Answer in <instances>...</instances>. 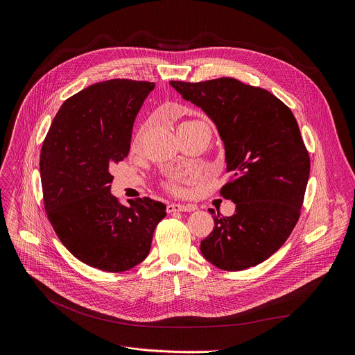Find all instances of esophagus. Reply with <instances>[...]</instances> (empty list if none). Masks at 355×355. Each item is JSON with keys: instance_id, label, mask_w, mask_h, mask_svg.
Instances as JSON below:
<instances>
[{"instance_id": "obj_1", "label": "esophagus", "mask_w": 355, "mask_h": 355, "mask_svg": "<svg viewBox=\"0 0 355 355\" xmlns=\"http://www.w3.org/2000/svg\"><path fill=\"white\" fill-rule=\"evenodd\" d=\"M196 207L194 205H182V204H168L167 205V212L173 214V212H188V211H194Z\"/></svg>"}]
</instances>
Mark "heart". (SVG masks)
<instances>
[{
	"label": "heart",
	"instance_id": "1",
	"mask_svg": "<svg viewBox=\"0 0 355 355\" xmlns=\"http://www.w3.org/2000/svg\"><path fill=\"white\" fill-rule=\"evenodd\" d=\"M141 136H143V130L137 135L135 144H139V141H140ZM170 189H171L173 192H182V185H181L178 181H174V182H171V184H170Z\"/></svg>",
	"mask_w": 355,
	"mask_h": 355
}]
</instances>
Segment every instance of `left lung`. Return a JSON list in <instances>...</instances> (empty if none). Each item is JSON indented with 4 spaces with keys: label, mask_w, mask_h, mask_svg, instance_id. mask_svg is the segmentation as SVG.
<instances>
[{
    "label": "left lung",
    "mask_w": 355,
    "mask_h": 355,
    "mask_svg": "<svg viewBox=\"0 0 355 355\" xmlns=\"http://www.w3.org/2000/svg\"><path fill=\"white\" fill-rule=\"evenodd\" d=\"M170 85L216 124L231 173L219 192L236 204L235 214L209 208L215 227L201 242L204 257L228 272L262 263L295 230L310 174L292 110L266 89L234 78Z\"/></svg>",
    "instance_id": "1"
}]
</instances>
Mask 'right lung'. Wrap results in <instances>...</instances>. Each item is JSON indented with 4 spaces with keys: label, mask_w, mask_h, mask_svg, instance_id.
<instances>
[{
    "label": "right lung",
    "mask_w": 355,
    "mask_h": 355,
    "mask_svg": "<svg viewBox=\"0 0 355 355\" xmlns=\"http://www.w3.org/2000/svg\"><path fill=\"white\" fill-rule=\"evenodd\" d=\"M153 82L112 79L65 101L41 150V182L48 219L76 259L105 272L143 262L166 205L147 197L123 205L110 194L109 167L130 150L135 119Z\"/></svg>",
    "instance_id": "obj_1"
}]
</instances>
